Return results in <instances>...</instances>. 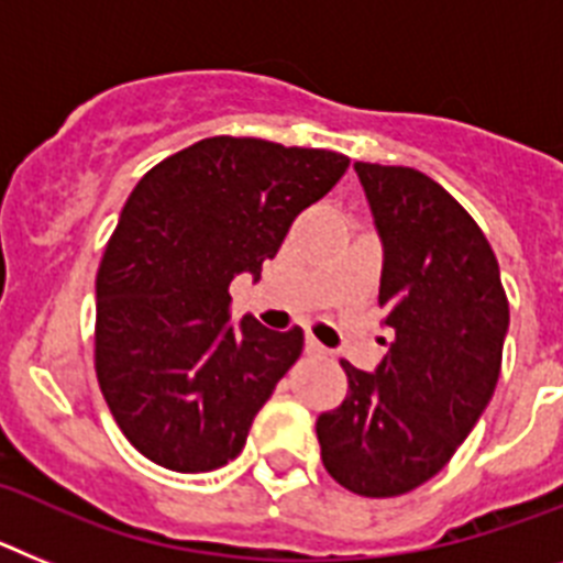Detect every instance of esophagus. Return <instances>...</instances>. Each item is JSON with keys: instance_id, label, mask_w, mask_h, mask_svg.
Instances as JSON below:
<instances>
[{"instance_id": "34e87169", "label": "esophagus", "mask_w": 563, "mask_h": 563, "mask_svg": "<svg viewBox=\"0 0 563 563\" xmlns=\"http://www.w3.org/2000/svg\"><path fill=\"white\" fill-rule=\"evenodd\" d=\"M306 351H309V354H329V349H325L314 334H306Z\"/></svg>"}]
</instances>
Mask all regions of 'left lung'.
<instances>
[{
  "label": "left lung",
  "instance_id": "8db88e82",
  "mask_svg": "<svg viewBox=\"0 0 563 563\" xmlns=\"http://www.w3.org/2000/svg\"><path fill=\"white\" fill-rule=\"evenodd\" d=\"M354 169L383 238L390 342L374 374L342 360L349 394L320 413L317 439L334 482L388 498L437 476L485 413L510 306L485 232L451 192L410 166Z\"/></svg>",
  "mask_w": 563,
  "mask_h": 563
}]
</instances>
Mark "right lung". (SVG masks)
Wrapping results in <instances>:
<instances>
[{
    "mask_svg": "<svg viewBox=\"0 0 563 563\" xmlns=\"http://www.w3.org/2000/svg\"><path fill=\"white\" fill-rule=\"evenodd\" d=\"M349 169L331 150L214 135L135 184L96 275V376L135 451L207 473L246 444L302 351V329L229 322V283L257 280L302 209Z\"/></svg>",
    "mask_w": 563,
    "mask_h": 563,
    "instance_id": "obj_1",
    "label": "right lung"
}]
</instances>
